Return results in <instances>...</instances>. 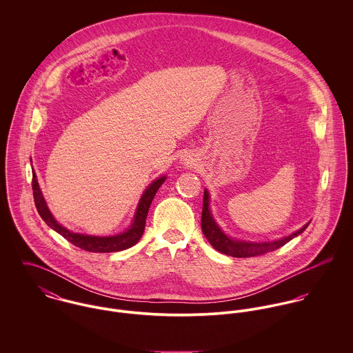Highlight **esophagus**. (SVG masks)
Here are the masks:
<instances>
[{
  "instance_id": "1",
  "label": "esophagus",
  "mask_w": 353,
  "mask_h": 353,
  "mask_svg": "<svg viewBox=\"0 0 353 353\" xmlns=\"http://www.w3.org/2000/svg\"><path fill=\"white\" fill-rule=\"evenodd\" d=\"M181 161H182L185 165H192V164H194V159L190 157V156H183Z\"/></svg>"
}]
</instances>
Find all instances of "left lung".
I'll return each instance as SVG.
<instances>
[{
	"label": "left lung",
	"mask_w": 353,
	"mask_h": 353,
	"mask_svg": "<svg viewBox=\"0 0 353 353\" xmlns=\"http://www.w3.org/2000/svg\"><path fill=\"white\" fill-rule=\"evenodd\" d=\"M209 192L203 190V205H202L201 228L203 235L206 236L208 242L216 249L217 252H223L225 255H231L235 258H248L262 255L265 252H274L301 235L303 231L308 227L310 223L304 224L301 230L295 231L294 234L284 236L277 241H269V242H250V241H241V239H232L230 238L216 223V220L212 216L210 208H209Z\"/></svg>",
	"instance_id": "obj_1"
}]
</instances>
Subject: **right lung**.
Listing matches in <instances>:
<instances>
[{"instance_id": "1", "label": "right lung", "mask_w": 353, "mask_h": 353, "mask_svg": "<svg viewBox=\"0 0 353 353\" xmlns=\"http://www.w3.org/2000/svg\"><path fill=\"white\" fill-rule=\"evenodd\" d=\"M165 179H167V176L163 175L160 178L154 179L151 185H148V188L144 190V193L139 201V205L136 208L130 227L121 234L110 235V236H95V235L79 234V232L69 231L68 228L61 225L51 214L50 209L42 194V190L39 188L37 174L34 170H32V190H34L35 206H37L41 217L45 220V223L50 228H52L55 232H58L59 235H62L68 242L73 243L74 246H77L85 252H114L126 250V249L134 246L140 241V238L143 236V232L145 230V220H147V214H148L152 200Z\"/></svg>"}]
</instances>
